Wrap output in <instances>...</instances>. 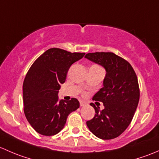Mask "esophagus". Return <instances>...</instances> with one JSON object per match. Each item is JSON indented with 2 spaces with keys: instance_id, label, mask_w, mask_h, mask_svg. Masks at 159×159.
I'll list each match as a JSON object with an SVG mask.
<instances>
[{
  "instance_id": "1",
  "label": "esophagus",
  "mask_w": 159,
  "mask_h": 159,
  "mask_svg": "<svg viewBox=\"0 0 159 159\" xmlns=\"http://www.w3.org/2000/svg\"><path fill=\"white\" fill-rule=\"evenodd\" d=\"M80 106H84L87 103H86V102H84V101H80Z\"/></svg>"
}]
</instances>
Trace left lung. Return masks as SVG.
<instances>
[{"mask_svg": "<svg viewBox=\"0 0 159 159\" xmlns=\"http://www.w3.org/2000/svg\"><path fill=\"white\" fill-rule=\"evenodd\" d=\"M85 57L106 72L103 87L93 97L103 102L104 109L100 110L91 103L96 113L86 125L98 138L112 139L127 129L138 106L140 93L136 74L129 62L113 53H89Z\"/></svg>", "mask_w": 159, "mask_h": 159, "instance_id": "left-lung-1", "label": "left lung"}]
</instances>
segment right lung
<instances>
[{"label": "right lung", "instance_id": "right-lung-1", "mask_svg": "<svg viewBox=\"0 0 159 159\" xmlns=\"http://www.w3.org/2000/svg\"><path fill=\"white\" fill-rule=\"evenodd\" d=\"M84 55L59 48L49 49L27 72L23 84L24 114L38 133L49 136L60 132L68 116L80 107L75 98L59 100L58 93L71 65Z\"/></svg>", "mask_w": 159, "mask_h": 159}]
</instances>
